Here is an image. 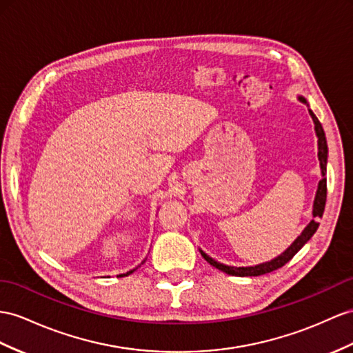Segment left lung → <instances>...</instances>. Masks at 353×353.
Instances as JSON below:
<instances>
[{"label":"left lung","instance_id":"1","mask_svg":"<svg viewBox=\"0 0 353 353\" xmlns=\"http://www.w3.org/2000/svg\"><path fill=\"white\" fill-rule=\"evenodd\" d=\"M301 103L307 104L305 98L303 97H298ZM309 113L313 119L314 123V131H316V137H318V158H319V164H321V173H322V180L318 185V191H316V196H314V203H313V218H322L323 214V209H325V201H327V158H328V146H327V139H325V132L322 125L319 122L318 117L314 116V113L309 108ZM316 219H312L310 223L307 225L304 228V231L300 234L295 239V241L292 243L291 246H289L283 254H280L277 258L268 261V263H263V264H258L255 267H231V265H225L218 263V261H214L213 258H210L207 254L200 249L203 258L209 263L210 265L216 267L218 270L223 271V273L231 274V276H237V277H246V276H261V274H267L271 273V271H274L280 267H283L288 261H291L294 258V255L296 254L298 250H300L307 241L312 239L313 234L318 230L319 223L316 222Z\"/></svg>","mask_w":353,"mask_h":353}]
</instances>
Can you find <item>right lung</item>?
<instances>
[{"label":"right lung","mask_w":353,"mask_h":353,"mask_svg":"<svg viewBox=\"0 0 353 353\" xmlns=\"http://www.w3.org/2000/svg\"><path fill=\"white\" fill-rule=\"evenodd\" d=\"M143 263H144V261H143ZM143 263H141V264H143ZM134 271H135V268H134V270H131V271H128V273H125V274H119V277H123V276H130L131 273H134Z\"/></svg>","instance_id":"obj_1"}]
</instances>
